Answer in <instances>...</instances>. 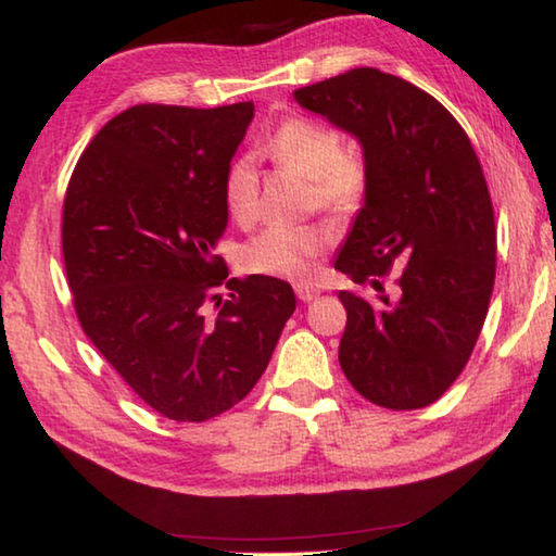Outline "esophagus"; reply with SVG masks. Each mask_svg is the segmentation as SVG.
Masks as SVG:
<instances>
[{
  "mask_svg": "<svg viewBox=\"0 0 556 556\" xmlns=\"http://www.w3.org/2000/svg\"><path fill=\"white\" fill-rule=\"evenodd\" d=\"M294 292L299 299H302V302H314V299L319 296V289H314L309 285H296Z\"/></svg>",
  "mask_w": 556,
  "mask_h": 556,
  "instance_id": "obj_1",
  "label": "esophagus"
}]
</instances>
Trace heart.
Wrapping results in <instances>:
<instances>
[{"label": "heart", "mask_w": 556, "mask_h": 556, "mask_svg": "<svg viewBox=\"0 0 556 556\" xmlns=\"http://www.w3.org/2000/svg\"><path fill=\"white\" fill-rule=\"evenodd\" d=\"M264 153L312 178V200L329 213H351L366 195V161L343 146V134L331 123L289 118L269 136ZM223 195L237 225L254 223L260 210V175L250 157H235L227 167ZM324 250L326 235L319 227L271 225L244 244L242 264L254 275L304 279Z\"/></svg>", "instance_id": "obj_1"}]
</instances>
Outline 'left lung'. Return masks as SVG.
<instances>
[{"mask_svg": "<svg viewBox=\"0 0 556 556\" xmlns=\"http://www.w3.org/2000/svg\"><path fill=\"white\" fill-rule=\"evenodd\" d=\"M294 99L356 136L368 167L333 267L376 294L339 292V364L366 401L426 408L463 374L495 285V213L478 155L443 103L378 68L296 88Z\"/></svg>", "mask_w": 556, "mask_h": 556, "instance_id": "1", "label": "left lung"}]
</instances>
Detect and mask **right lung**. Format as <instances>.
<instances>
[{
	"instance_id": "add662e5",
	"label": "right lung",
	"mask_w": 556,
	"mask_h": 556,
	"mask_svg": "<svg viewBox=\"0 0 556 556\" xmlns=\"http://www.w3.org/2000/svg\"><path fill=\"white\" fill-rule=\"evenodd\" d=\"M254 105L140 103L96 134L68 180L61 247L81 329L140 401L178 422L230 410L296 309L287 281L227 279L225 173ZM225 283L231 296L214 294Z\"/></svg>"
}]
</instances>
